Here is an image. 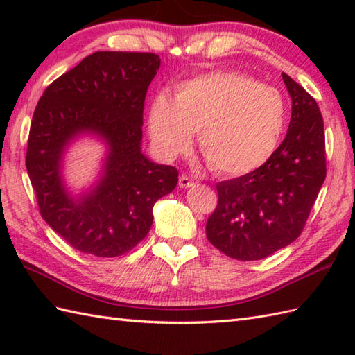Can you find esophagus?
<instances>
[{
    "label": "esophagus",
    "mask_w": 355,
    "mask_h": 355,
    "mask_svg": "<svg viewBox=\"0 0 355 355\" xmlns=\"http://www.w3.org/2000/svg\"><path fill=\"white\" fill-rule=\"evenodd\" d=\"M178 184H180V187H191V186H193V180L189 175H186V173H183V175L180 177Z\"/></svg>",
    "instance_id": "esophagus-1"
}]
</instances>
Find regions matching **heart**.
Here are the masks:
<instances>
[{
	"instance_id": "heart-1",
	"label": "heart",
	"mask_w": 355,
	"mask_h": 355,
	"mask_svg": "<svg viewBox=\"0 0 355 355\" xmlns=\"http://www.w3.org/2000/svg\"><path fill=\"white\" fill-rule=\"evenodd\" d=\"M286 122L284 96L238 71H212L180 84L173 102L160 94L149 112V132L172 158L198 148L209 168L245 175L266 164L281 143Z\"/></svg>"
}]
</instances>
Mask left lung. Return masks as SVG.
Segmentation results:
<instances>
[{"label": "left lung", "mask_w": 355, "mask_h": 355, "mask_svg": "<svg viewBox=\"0 0 355 355\" xmlns=\"http://www.w3.org/2000/svg\"><path fill=\"white\" fill-rule=\"evenodd\" d=\"M291 120L270 160L216 184L218 205L206 224L209 243L229 258L258 261L302 233L327 177L325 131L314 97L282 73Z\"/></svg>", "instance_id": "1"}]
</instances>
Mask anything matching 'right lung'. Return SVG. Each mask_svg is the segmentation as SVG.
Listing matches in <instances>:
<instances>
[{
	"label": "right lung",
	"mask_w": 355,
	"mask_h": 355,
	"mask_svg": "<svg viewBox=\"0 0 355 355\" xmlns=\"http://www.w3.org/2000/svg\"><path fill=\"white\" fill-rule=\"evenodd\" d=\"M155 53L96 51L45 88L30 125L26 168L40 214L73 248L97 258L125 254L148 235L157 200L178 183V169L141 154V125ZM94 132L110 154L100 184L79 200L62 186L64 145Z\"/></svg>",
	"instance_id": "obj_1"
}]
</instances>
